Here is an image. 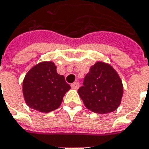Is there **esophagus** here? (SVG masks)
I'll return each mask as SVG.
<instances>
[{
  "label": "esophagus",
  "instance_id": "1",
  "mask_svg": "<svg viewBox=\"0 0 149 149\" xmlns=\"http://www.w3.org/2000/svg\"><path fill=\"white\" fill-rule=\"evenodd\" d=\"M71 88H73V89H78L79 87V82H73L71 85H70Z\"/></svg>",
  "mask_w": 149,
  "mask_h": 149
}]
</instances>
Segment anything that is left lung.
<instances>
[{
    "instance_id": "8db88e82",
    "label": "left lung",
    "mask_w": 149,
    "mask_h": 149,
    "mask_svg": "<svg viewBox=\"0 0 149 149\" xmlns=\"http://www.w3.org/2000/svg\"><path fill=\"white\" fill-rule=\"evenodd\" d=\"M79 94L88 109L106 113L118 109L123 94L120 77L108 64L97 62L85 76Z\"/></svg>"
}]
</instances>
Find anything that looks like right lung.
<instances>
[{
	"instance_id": "1",
	"label": "right lung",
	"mask_w": 149,
	"mask_h": 149,
	"mask_svg": "<svg viewBox=\"0 0 149 149\" xmlns=\"http://www.w3.org/2000/svg\"><path fill=\"white\" fill-rule=\"evenodd\" d=\"M70 89L64 76L56 72V67L52 62L40 63L32 67L23 82V93L27 105L43 113L58 109Z\"/></svg>"
}]
</instances>
